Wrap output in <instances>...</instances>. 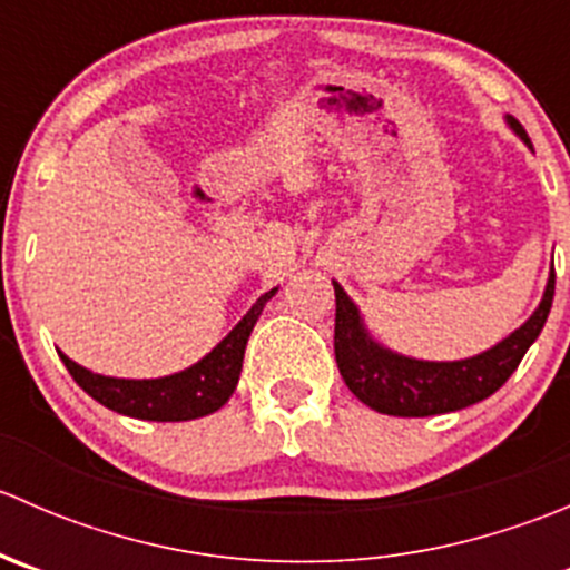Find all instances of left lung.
I'll return each mask as SVG.
<instances>
[{"mask_svg":"<svg viewBox=\"0 0 570 570\" xmlns=\"http://www.w3.org/2000/svg\"><path fill=\"white\" fill-rule=\"evenodd\" d=\"M508 124L521 140L530 142L519 120L508 118ZM333 292H336L333 353H336L338 372L350 392L372 411L389 413V416H435V413L474 405L508 383L549 317L551 301H554V269L546 284L543 301L519 331L474 358L441 361V364L405 358L372 342L358 308L336 281H333Z\"/></svg>","mask_w":570,"mask_h":570,"instance_id":"1","label":"left lung"}]
</instances>
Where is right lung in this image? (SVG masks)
I'll list each match as a JSON object with an SVG mask.
<instances>
[{
	"label": "right lung",
	"mask_w": 570,
	"mask_h": 570,
	"mask_svg": "<svg viewBox=\"0 0 570 570\" xmlns=\"http://www.w3.org/2000/svg\"><path fill=\"white\" fill-rule=\"evenodd\" d=\"M278 289H269L250 306V312L237 322L232 333L212 350L209 355L176 375L157 377V381H126V377H107L85 370L77 361L60 353L62 364L71 372L73 381L85 389L96 402L115 413L146 422H189L206 413H215L234 394L243 372L245 344L256 325L258 314L267 306L269 297Z\"/></svg>",
	"instance_id": "add662e5"
}]
</instances>
